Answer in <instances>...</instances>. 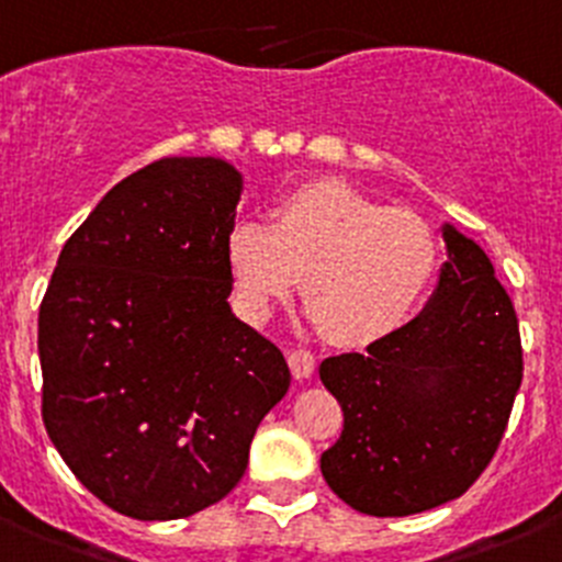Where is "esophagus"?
<instances>
[{
  "instance_id": "esophagus-1",
  "label": "esophagus",
  "mask_w": 562,
  "mask_h": 562,
  "mask_svg": "<svg viewBox=\"0 0 562 562\" xmlns=\"http://www.w3.org/2000/svg\"><path fill=\"white\" fill-rule=\"evenodd\" d=\"M290 370L297 381H308V378L314 375V370H317V358H314V352L308 350H292Z\"/></svg>"
}]
</instances>
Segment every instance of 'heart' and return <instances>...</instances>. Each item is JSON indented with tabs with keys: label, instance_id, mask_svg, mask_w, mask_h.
Here are the masks:
<instances>
[{
	"label": "heart",
	"instance_id": "obj_1",
	"mask_svg": "<svg viewBox=\"0 0 562 562\" xmlns=\"http://www.w3.org/2000/svg\"><path fill=\"white\" fill-rule=\"evenodd\" d=\"M237 303L265 319L301 276L306 317L336 345H370L397 330L432 281L438 239L411 210H386L336 179L312 181L272 210L239 221L226 243Z\"/></svg>",
	"mask_w": 562,
	"mask_h": 562
}]
</instances>
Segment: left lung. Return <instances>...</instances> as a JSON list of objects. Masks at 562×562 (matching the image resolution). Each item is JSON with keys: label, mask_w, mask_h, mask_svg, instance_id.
Masks as SVG:
<instances>
[{"label": "left lung", "mask_w": 562, "mask_h": 562, "mask_svg": "<svg viewBox=\"0 0 562 562\" xmlns=\"http://www.w3.org/2000/svg\"><path fill=\"white\" fill-rule=\"evenodd\" d=\"M447 261L430 301L364 352L330 356L319 381L345 430L319 458L325 483L367 516H414L483 474L521 386V339L488 254L441 223Z\"/></svg>", "instance_id": "obj_1"}]
</instances>
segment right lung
Returning a JSON list of instances; mask_svg holds the SVG:
<instances>
[{
    "label": "right lung",
    "instance_id": "obj_1",
    "mask_svg": "<svg viewBox=\"0 0 562 562\" xmlns=\"http://www.w3.org/2000/svg\"><path fill=\"white\" fill-rule=\"evenodd\" d=\"M243 190L217 157L126 176L63 245L41 303L46 432L124 516L170 521L221 502L290 392L284 352L228 306Z\"/></svg>",
    "mask_w": 562,
    "mask_h": 562
}]
</instances>
